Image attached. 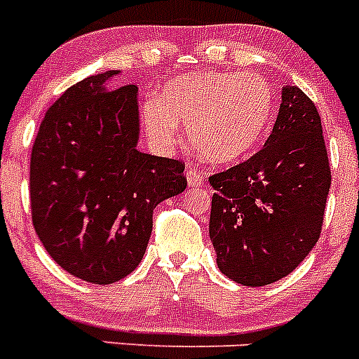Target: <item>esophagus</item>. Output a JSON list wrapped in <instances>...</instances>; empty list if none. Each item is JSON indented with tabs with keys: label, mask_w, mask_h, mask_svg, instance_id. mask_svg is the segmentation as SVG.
Returning a JSON list of instances; mask_svg holds the SVG:
<instances>
[{
	"label": "esophagus",
	"mask_w": 359,
	"mask_h": 359,
	"mask_svg": "<svg viewBox=\"0 0 359 359\" xmlns=\"http://www.w3.org/2000/svg\"><path fill=\"white\" fill-rule=\"evenodd\" d=\"M187 183L192 189H199V187H203V174H199L196 167H189L187 169Z\"/></svg>",
	"instance_id": "1"
}]
</instances>
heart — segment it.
Wrapping results in <instances>:
<instances>
[{
  "label": "heart",
  "mask_w": 359,
  "mask_h": 359,
  "mask_svg": "<svg viewBox=\"0 0 359 359\" xmlns=\"http://www.w3.org/2000/svg\"><path fill=\"white\" fill-rule=\"evenodd\" d=\"M277 97L261 75L205 72L183 75L163 88L161 102L144 107L147 131L165 145L176 144L177 122L187 123L190 145L212 163L246 156L264 140Z\"/></svg>",
  "instance_id": "b5f03b06"
}]
</instances>
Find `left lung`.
Here are the masks:
<instances>
[{
  "instance_id": "1",
  "label": "left lung",
  "mask_w": 359,
  "mask_h": 359,
  "mask_svg": "<svg viewBox=\"0 0 359 359\" xmlns=\"http://www.w3.org/2000/svg\"><path fill=\"white\" fill-rule=\"evenodd\" d=\"M208 182L215 190L208 233L219 269L252 287L290 275L318 243L331 187L315 102L284 86L264 147Z\"/></svg>"
}]
</instances>
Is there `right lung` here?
Returning <instances> with one entry per match:
<instances>
[{
	"label": "right lung",
	"instance_id": "right-lung-1",
	"mask_svg": "<svg viewBox=\"0 0 359 359\" xmlns=\"http://www.w3.org/2000/svg\"><path fill=\"white\" fill-rule=\"evenodd\" d=\"M116 69L68 88L52 104L30 158L32 221L73 277L113 284L144 259L152 212L187 189L185 163L136 149L138 88Z\"/></svg>",
	"mask_w": 359,
	"mask_h": 359
}]
</instances>
